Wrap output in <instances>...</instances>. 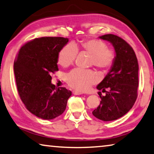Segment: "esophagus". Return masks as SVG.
<instances>
[{"label":"esophagus","mask_w":154,"mask_h":154,"mask_svg":"<svg viewBox=\"0 0 154 154\" xmlns=\"http://www.w3.org/2000/svg\"><path fill=\"white\" fill-rule=\"evenodd\" d=\"M72 94H75V95H81V94H82V92H79V91H76V90H73L72 91Z\"/></svg>","instance_id":"34e87169"}]
</instances>
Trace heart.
Returning <instances> with one entry per match:
<instances>
[{"label": "heart", "instance_id": "heart-1", "mask_svg": "<svg viewBox=\"0 0 154 154\" xmlns=\"http://www.w3.org/2000/svg\"><path fill=\"white\" fill-rule=\"evenodd\" d=\"M79 49L90 54V65H94L103 71H109L116 60V52L113 49L109 48L105 42L96 38H90L81 41L79 47L72 43L66 44L58 52V63L63 67L71 66L77 58ZM66 79L71 88L84 92L98 82V75L91 69H75L68 73Z\"/></svg>", "mask_w": 154, "mask_h": 154}]
</instances>
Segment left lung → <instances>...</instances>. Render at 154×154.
I'll use <instances>...</instances> for the list:
<instances>
[{
  "label": "left lung",
  "mask_w": 154,
  "mask_h": 154,
  "mask_svg": "<svg viewBox=\"0 0 154 154\" xmlns=\"http://www.w3.org/2000/svg\"><path fill=\"white\" fill-rule=\"evenodd\" d=\"M100 38L113 44L116 56L110 71L96 87L106 95L98 92L101 100L92 114L100 120L113 121L127 113L137 100L139 65L133 49L123 38L112 34ZM107 88L109 92L105 90Z\"/></svg>",
  "instance_id": "obj_1"
}]
</instances>
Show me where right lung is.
<instances>
[{
    "mask_svg": "<svg viewBox=\"0 0 154 154\" xmlns=\"http://www.w3.org/2000/svg\"><path fill=\"white\" fill-rule=\"evenodd\" d=\"M68 38L46 36L26 43L18 51L14 69L17 91L28 111L38 118L52 119L66 109L71 92L51 83L58 71V54Z\"/></svg>",
    "mask_w": 154,
    "mask_h": 154,
    "instance_id": "add662e5",
    "label": "right lung"
}]
</instances>
